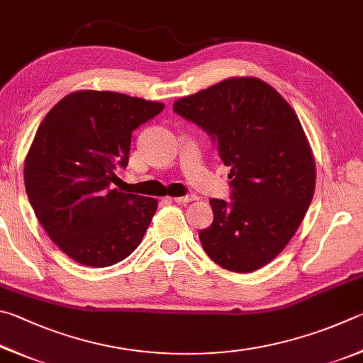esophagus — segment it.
Listing matches in <instances>:
<instances>
[{"label":"esophagus","mask_w":363,"mask_h":363,"mask_svg":"<svg viewBox=\"0 0 363 363\" xmlns=\"http://www.w3.org/2000/svg\"><path fill=\"white\" fill-rule=\"evenodd\" d=\"M198 199V196L196 194H186V196H182V198H174L175 202H178V204H186V202H193Z\"/></svg>","instance_id":"34e87169"}]
</instances>
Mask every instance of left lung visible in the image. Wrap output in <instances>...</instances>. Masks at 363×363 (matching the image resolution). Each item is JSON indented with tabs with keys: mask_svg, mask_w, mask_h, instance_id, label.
<instances>
[{
	"mask_svg": "<svg viewBox=\"0 0 363 363\" xmlns=\"http://www.w3.org/2000/svg\"><path fill=\"white\" fill-rule=\"evenodd\" d=\"M174 111L211 137L231 199H211L202 249L221 268L252 272L294 238L313 201L315 162L300 119L269 84L231 78L177 100Z\"/></svg>",
	"mask_w": 363,
	"mask_h": 363,
	"instance_id": "1",
	"label": "left lung"
}]
</instances>
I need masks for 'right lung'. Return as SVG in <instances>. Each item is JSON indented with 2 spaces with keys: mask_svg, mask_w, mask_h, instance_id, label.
I'll list each match as a JSON object with an SVG mask.
<instances>
[{
  "mask_svg": "<svg viewBox=\"0 0 363 363\" xmlns=\"http://www.w3.org/2000/svg\"><path fill=\"white\" fill-rule=\"evenodd\" d=\"M162 110L125 94L79 91L38 127L25 189L48 236L74 262L105 268L142 242L156 199L111 189V183L129 162L132 132Z\"/></svg>",
  "mask_w": 363,
  "mask_h": 363,
  "instance_id": "add662e5",
  "label": "right lung"
}]
</instances>
